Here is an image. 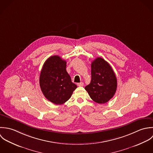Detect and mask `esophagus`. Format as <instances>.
<instances>
[{
    "label": "esophagus",
    "mask_w": 153,
    "mask_h": 153,
    "mask_svg": "<svg viewBox=\"0 0 153 153\" xmlns=\"http://www.w3.org/2000/svg\"><path fill=\"white\" fill-rule=\"evenodd\" d=\"M77 86H80V87H82V86H84V83L83 82H81V83H77Z\"/></svg>",
    "instance_id": "1"
}]
</instances>
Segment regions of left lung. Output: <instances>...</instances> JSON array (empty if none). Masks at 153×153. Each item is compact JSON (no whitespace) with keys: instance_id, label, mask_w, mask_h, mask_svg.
<instances>
[{"instance_id":"obj_1","label":"left lung","mask_w":153,"mask_h":153,"mask_svg":"<svg viewBox=\"0 0 153 153\" xmlns=\"http://www.w3.org/2000/svg\"><path fill=\"white\" fill-rule=\"evenodd\" d=\"M91 75V83L85 87V90L95 102H108L117 88V79L112 68L107 61L97 57L92 62Z\"/></svg>"}]
</instances>
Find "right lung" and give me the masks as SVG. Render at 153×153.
<instances>
[{"label": "right lung", "instance_id": "add662e5", "mask_svg": "<svg viewBox=\"0 0 153 153\" xmlns=\"http://www.w3.org/2000/svg\"><path fill=\"white\" fill-rule=\"evenodd\" d=\"M39 85L45 97L56 105L64 103L77 88L66 71V61L59 56H51L44 62Z\"/></svg>", "mask_w": 153, "mask_h": 153}]
</instances>
